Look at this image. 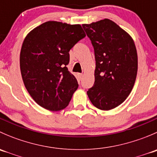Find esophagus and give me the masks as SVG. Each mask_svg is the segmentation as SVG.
I'll return each mask as SVG.
<instances>
[{
  "label": "esophagus",
  "mask_w": 157,
  "mask_h": 157,
  "mask_svg": "<svg viewBox=\"0 0 157 157\" xmlns=\"http://www.w3.org/2000/svg\"><path fill=\"white\" fill-rule=\"evenodd\" d=\"M82 77H83V74H80V73H77V80H80L82 79Z\"/></svg>",
  "instance_id": "esophagus-1"
}]
</instances>
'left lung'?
Instances as JSON below:
<instances>
[{"mask_svg":"<svg viewBox=\"0 0 157 157\" xmlns=\"http://www.w3.org/2000/svg\"><path fill=\"white\" fill-rule=\"evenodd\" d=\"M95 52V83L87 91L92 104L103 111L121 105L132 90L137 54L132 37L115 22L104 19L83 24Z\"/></svg>","mask_w":157,"mask_h":157,"instance_id":"left-lung-1","label":"left lung"}]
</instances>
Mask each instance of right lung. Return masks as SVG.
Masks as SVG:
<instances>
[{"mask_svg":"<svg viewBox=\"0 0 157 157\" xmlns=\"http://www.w3.org/2000/svg\"><path fill=\"white\" fill-rule=\"evenodd\" d=\"M86 36L80 24L48 21L26 35L20 66L28 93L39 105L52 112L68 105L78 88L76 77L66 67L69 52Z\"/></svg>","mask_w":157,"mask_h":157,"instance_id":"obj_1","label":"right lung"}]
</instances>
